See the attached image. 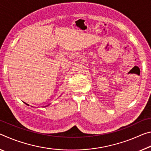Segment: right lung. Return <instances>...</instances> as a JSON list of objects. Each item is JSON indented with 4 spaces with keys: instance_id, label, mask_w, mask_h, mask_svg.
Returning a JSON list of instances; mask_svg holds the SVG:
<instances>
[{
    "instance_id": "add662e5",
    "label": "right lung",
    "mask_w": 151,
    "mask_h": 151,
    "mask_svg": "<svg viewBox=\"0 0 151 151\" xmlns=\"http://www.w3.org/2000/svg\"><path fill=\"white\" fill-rule=\"evenodd\" d=\"M24 104H27V105H28V104H27V103H25V102H24ZM49 105H47V106H48ZM45 107H46V106H45Z\"/></svg>"
}]
</instances>
